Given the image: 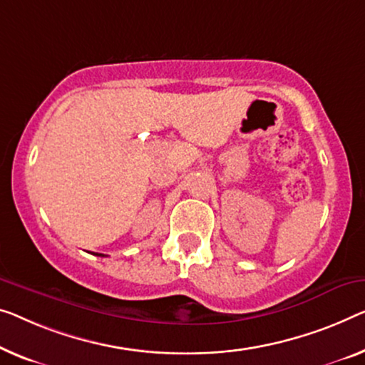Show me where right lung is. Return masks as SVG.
Listing matches in <instances>:
<instances>
[{
    "label": "right lung",
    "mask_w": 365,
    "mask_h": 365,
    "mask_svg": "<svg viewBox=\"0 0 365 365\" xmlns=\"http://www.w3.org/2000/svg\"><path fill=\"white\" fill-rule=\"evenodd\" d=\"M95 255H101V257H105V254H95Z\"/></svg>",
    "instance_id": "add662e5"
}]
</instances>
